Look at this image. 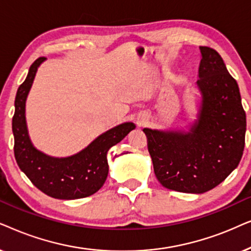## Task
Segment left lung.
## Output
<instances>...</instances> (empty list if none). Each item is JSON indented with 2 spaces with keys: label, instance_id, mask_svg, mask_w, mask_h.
<instances>
[{
  "label": "left lung",
  "instance_id": "left-lung-1",
  "mask_svg": "<svg viewBox=\"0 0 251 251\" xmlns=\"http://www.w3.org/2000/svg\"><path fill=\"white\" fill-rule=\"evenodd\" d=\"M200 50L202 102L189 132L143 128L156 178L181 193L215 188L239 165L245 149L247 120L238 82L215 49Z\"/></svg>",
  "mask_w": 251,
  "mask_h": 251
}]
</instances>
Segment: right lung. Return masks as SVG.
Segmentation results:
<instances>
[{
  "instance_id": "right-lung-1",
  "label": "right lung",
  "mask_w": 251,
  "mask_h": 251,
  "mask_svg": "<svg viewBox=\"0 0 251 251\" xmlns=\"http://www.w3.org/2000/svg\"><path fill=\"white\" fill-rule=\"evenodd\" d=\"M45 57L31 65L25 81L19 86L15 100L12 132L15 138V158L19 169L36 188L50 198L75 200L93 195L105 182L109 172L106 153L122 141L132 129L133 123H124L96 138L81 151L64 158L46 155L29 140L25 118V103L35 73Z\"/></svg>"
}]
</instances>
